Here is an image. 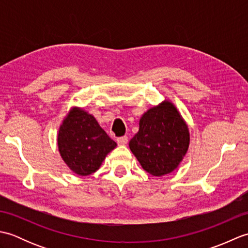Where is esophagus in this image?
Wrapping results in <instances>:
<instances>
[{
  "label": "esophagus",
  "instance_id": "34e87169",
  "mask_svg": "<svg viewBox=\"0 0 248 248\" xmlns=\"http://www.w3.org/2000/svg\"><path fill=\"white\" fill-rule=\"evenodd\" d=\"M117 144L119 146H124L128 144V138L127 136H121V138L117 139Z\"/></svg>",
  "mask_w": 248,
  "mask_h": 248
}]
</instances>
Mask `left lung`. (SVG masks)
Masks as SVG:
<instances>
[{"label": "left lung", "mask_w": 248, "mask_h": 248, "mask_svg": "<svg viewBox=\"0 0 248 248\" xmlns=\"http://www.w3.org/2000/svg\"><path fill=\"white\" fill-rule=\"evenodd\" d=\"M189 132L177 108L168 100L147 110L129 147L144 170L161 177L173 171L186 155Z\"/></svg>", "instance_id": "left-lung-1"}]
</instances>
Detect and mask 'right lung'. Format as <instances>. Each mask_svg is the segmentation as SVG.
<instances>
[{
    "instance_id": "right-lung-1",
    "label": "right lung",
    "mask_w": 248,
    "mask_h": 248,
    "mask_svg": "<svg viewBox=\"0 0 248 248\" xmlns=\"http://www.w3.org/2000/svg\"><path fill=\"white\" fill-rule=\"evenodd\" d=\"M57 145L62 159L78 176L98 170L108 152L117 146L96 118L80 108H72L62 120Z\"/></svg>"
}]
</instances>
